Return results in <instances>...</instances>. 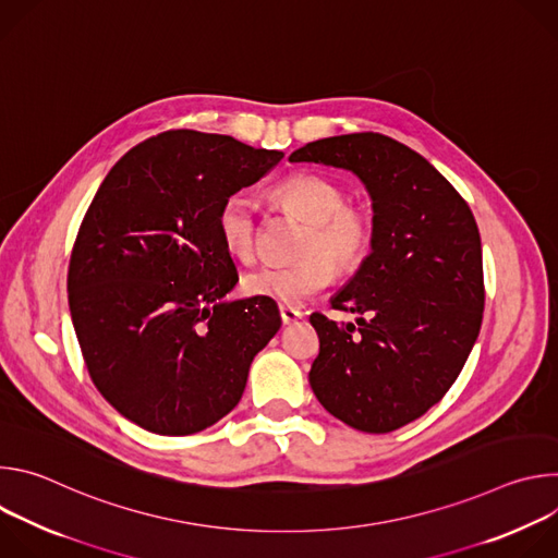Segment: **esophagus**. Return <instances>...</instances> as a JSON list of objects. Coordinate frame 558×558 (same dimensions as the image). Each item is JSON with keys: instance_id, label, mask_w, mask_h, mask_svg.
Here are the masks:
<instances>
[{"instance_id": "1", "label": "esophagus", "mask_w": 558, "mask_h": 558, "mask_svg": "<svg viewBox=\"0 0 558 558\" xmlns=\"http://www.w3.org/2000/svg\"><path fill=\"white\" fill-rule=\"evenodd\" d=\"M280 317H282V325H293V323L302 320V313L291 306H280Z\"/></svg>"}]
</instances>
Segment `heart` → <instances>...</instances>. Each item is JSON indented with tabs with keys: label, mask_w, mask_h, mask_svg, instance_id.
I'll list each match as a JSON object with an SVG mask.
<instances>
[{
	"label": "heart",
	"mask_w": 558,
	"mask_h": 558,
	"mask_svg": "<svg viewBox=\"0 0 558 558\" xmlns=\"http://www.w3.org/2000/svg\"><path fill=\"white\" fill-rule=\"evenodd\" d=\"M271 196L308 222L300 243V256L306 258L291 265H260L243 276L241 287L247 295L298 306L331 282V267L347 271L362 263L373 241V222L362 207L347 203L342 185L313 172L282 179ZM216 225L231 256L243 260L254 256L258 225L254 203L245 194H229L220 203Z\"/></svg>",
	"instance_id": "b5f03b06"
}]
</instances>
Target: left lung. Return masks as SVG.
Returning <instances> with one entry per match:
<instances>
[{
    "mask_svg": "<svg viewBox=\"0 0 558 558\" xmlns=\"http://www.w3.org/2000/svg\"><path fill=\"white\" fill-rule=\"evenodd\" d=\"M291 163L355 174L371 196V254L331 298L355 325L311 315L320 338L308 384L333 417L390 433L459 377L484 317L482 238L457 190L411 147L360 132L306 143Z\"/></svg>",
    "mask_w": 558,
    "mask_h": 558,
    "instance_id": "obj_1",
    "label": "left lung"
}]
</instances>
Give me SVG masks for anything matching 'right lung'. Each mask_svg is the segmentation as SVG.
Wrapping results in <instances>:
<instances>
[{
    "label": "right lung",
    "instance_id": "1",
    "mask_svg": "<svg viewBox=\"0 0 558 558\" xmlns=\"http://www.w3.org/2000/svg\"><path fill=\"white\" fill-rule=\"evenodd\" d=\"M284 154L172 130L132 147L97 190L70 256L68 304L106 400L156 435H192L241 402L282 320L274 300H225L238 274L216 216Z\"/></svg>",
    "mask_w": 558,
    "mask_h": 558
}]
</instances>
